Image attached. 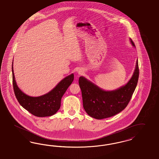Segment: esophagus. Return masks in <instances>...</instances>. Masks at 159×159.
<instances>
[{
  "mask_svg": "<svg viewBox=\"0 0 159 159\" xmlns=\"http://www.w3.org/2000/svg\"><path fill=\"white\" fill-rule=\"evenodd\" d=\"M78 73L79 75H83V73H84V71L81 69H80L78 71Z\"/></svg>",
  "mask_w": 159,
  "mask_h": 159,
  "instance_id": "34e87169",
  "label": "esophagus"
}]
</instances>
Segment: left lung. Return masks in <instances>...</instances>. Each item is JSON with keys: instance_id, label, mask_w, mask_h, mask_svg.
<instances>
[{"instance_id": "8db88e82", "label": "left lung", "mask_w": 159, "mask_h": 159, "mask_svg": "<svg viewBox=\"0 0 159 159\" xmlns=\"http://www.w3.org/2000/svg\"><path fill=\"white\" fill-rule=\"evenodd\" d=\"M133 46H135L130 39ZM138 60L134 74L124 86L117 90L106 91L96 85L80 76L79 85L82 93L83 107L91 117L102 119L110 117L123 111L131 100L138 83Z\"/></svg>"}]
</instances>
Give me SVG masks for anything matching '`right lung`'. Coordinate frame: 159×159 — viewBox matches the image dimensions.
Here are the masks:
<instances>
[{
	"label": "right lung",
	"mask_w": 159,
	"mask_h": 159,
	"mask_svg": "<svg viewBox=\"0 0 159 159\" xmlns=\"http://www.w3.org/2000/svg\"><path fill=\"white\" fill-rule=\"evenodd\" d=\"M12 71L14 93L17 100L25 109L37 117L50 116L59 111L62 96L74 78V74H72L63 79L48 93L39 97H30L24 93L17 86L14 76L13 63Z\"/></svg>",
	"instance_id": "add662e5"
}]
</instances>
